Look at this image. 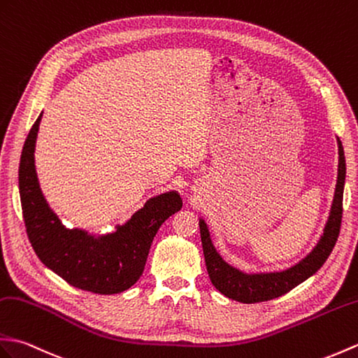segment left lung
Listing matches in <instances>:
<instances>
[{
    "label": "left lung",
    "instance_id": "left-lung-1",
    "mask_svg": "<svg viewBox=\"0 0 358 358\" xmlns=\"http://www.w3.org/2000/svg\"><path fill=\"white\" fill-rule=\"evenodd\" d=\"M338 141V176L334 201H332L329 220L325 226V231L320 238L319 244L314 250L305 257L303 261L296 264L294 267L280 273H265V274H244L239 270L230 267L221 259V256L215 250L209 236V230L204 221H199V234H201L203 252L206 259V267L209 278L215 288L234 301L243 303L265 302L284 296L292 292L294 287L302 284L303 280L311 278L317 271L334 248L342 226L343 213V186L346 176V163L342 141Z\"/></svg>",
    "mask_w": 358,
    "mask_h": 358
}]
</instances>
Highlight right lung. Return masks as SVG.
<instances>
[{"mask_svg":"<svg viewBox=\"0 0 358 358\" xmlns=\"http://www.w3.org/2000/svg\"><path fill=\"white\" fill-rule=\"evenodd\" d=\"M41 117L33 123L20 162L22 218L33 250L73 287L96 294L122 293L141 276L157 230L181 209V198L177 192L154 196L124 226L101 238L65 229L48 209L36 178L33 152Z\"/></svg>","mask_w":358,"mask_h":358,"instance_id":"add662e5","label":"right lung"}]
</instances>
